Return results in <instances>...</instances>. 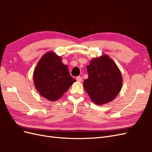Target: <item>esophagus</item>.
<instances>
[{"instance_id":"34e87169","label":"esophagus","mask_w":152,"mask_h":152,"mask_svg":"<svg viewBox=\"0 0 152 152\" xmlns=\"http://www.w3.org/2000/svg\"><path fill=\"white\" fill-rule=\"evenodd\" d=\"M76 80L78 82H82V80H83V78H82V77H80V76L77 77H76Z\"/></svg>"}]
</instances>
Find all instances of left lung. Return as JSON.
Masks as SVG:
<instances>
[{"instance_id":"1","label":"left lung","mask_w":152,"mask_h":152,"mask_svg":"<svg viewBox=\"0 0 152 152\" xmlns=\"http://www.w3.org/2000/svg\"><path fill=\"white\" fill-rule=\"evenodd\" d=\"M88 78L84 87L91 99L98 105L113 100L121 91L122 77L119 68L108 55L93 58L87 66Z\"/></svg>"}]
</instances>
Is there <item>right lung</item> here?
Here are the masks:
<instances>
[{
	"label": "right lung",
	"instance_id": "right-lung-1",
	"mask_svg": "<svg viewBox=\"0 0 152 152\" xmlns=\"http://www.w3.org/2000/svg\"><path fill=\"white\" fill-rule=\"evenodd\" d=\"M75 81L67 65L61 62V58L53 52L45 54L34 72L36 89L43 98L52 102L60 98Z\"/></svg>",
	"mask_w": 152,
	"mask_h": 152
}]
</instances>
